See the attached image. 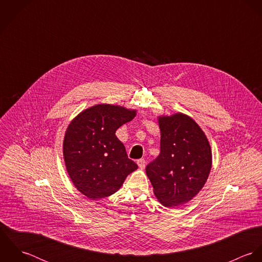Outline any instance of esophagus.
I'll list each match as a JSON object with an SVG mask.
<instances>
[{
  "mask_svg": "<svg viewBox=\"0 0 262 262\" xmlns=\"http://www.w3.org/2000/svg\"><path fill=\"white\" fill-rule=\"evenodd\" d=\"M137 164H138V166H139L140 169H144V168H145L146 161H145V159L141 158V159H138V160H137Z\"/></svg>",
  "mask_w": 262,
  "mask_h": 262,
  "instance_id": "esophagus-1",
  "label": "esophagus"
}]
</instances>
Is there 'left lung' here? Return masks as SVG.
Returning <instances> with one entry per match:
<instances>
[{"mask_svg": "<svg viewBox=\"0 0 262 262\" xmlns=\"http://www.w3.org/2000/svg\"><path fill=\"white\" fill-rule=\"evenodd\" d=\"M160 153L146 166L157 200L165 207L190 201L206 184L212 152L200 126L187 115L178 113L158 118Z\"/></svg>", "mask_w": 262, "mask_h": 262, "instance_id": "1", "label": "left lung"}]
</instances>
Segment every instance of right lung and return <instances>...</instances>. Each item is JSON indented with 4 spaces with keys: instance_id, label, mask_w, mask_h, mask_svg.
Here are the masks:
<instances>
[{
    "instance_id": "obj_1",
    "label": "right lung",
    "mask_w": 262,
    "mask_h": 262,
    "mask_svg": "<svg viewBox=\"0 0 262 262\" xmlns=\"http://www.w3.org/2000/svg\"><path fill=\"white\" fill-rule=\"evenodd\" d=\"M135 115L134 110L102 104L78 114L69 125L63 140L67 170L89 199L111 195L138 168L115 134Z\"/></svg>"
}]
</instances>
